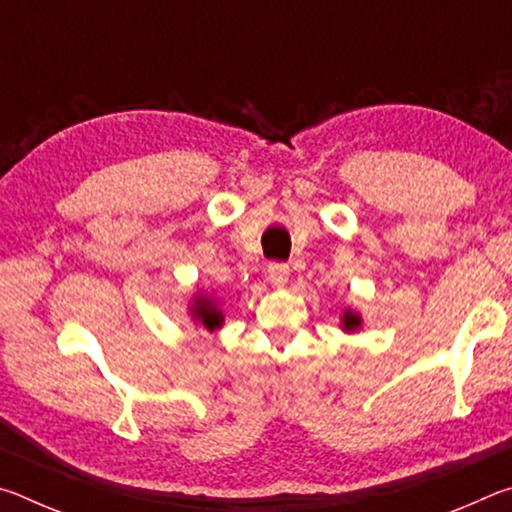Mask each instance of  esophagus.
I'll return each mask as SVG.
<instances>
[{
	"instance_id": "esophagus-1",
	"label": "esophagus",
	"mask_w": 512,
	"mask_h": 512,
	"mask_svg": "<svg viewBox=\"0 0 512 512\" xmlns=\"http://www.w3.org/2000/svg\"><path fill=\"white\" fill-rule=\"evenodd\" d=\"M266 275H268V280H271V284H275V287H284L289 280V266L284 262H273V264H268Z\"/></svg>"
}]
</instances>
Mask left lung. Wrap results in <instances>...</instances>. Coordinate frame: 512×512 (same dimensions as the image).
<instances>
[{
  "label": "left lung",
  "instance_id": "left-lung-1",
  "mask_svg": "<svg viewBox=\"0 0 512 512\" xmlns=\"http://www.w3.org/2000/svg\"><path fill=\"white\" fill-rule=\"evenodd\" d=\"M359 323H361V318L357 316V314H352V311H345V316H343V327L345 329H357L359 327Z\"/></svg>",
  "mask_w": 512,
  "mask_h": 512
}]
</instances>
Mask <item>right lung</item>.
<instances>
[{
  "mask_svg": "<svg viewBox=\"0 0 512 512\" xmlns=\"http://www.w3.org/2000/svg\"><path fill=\"white\" fill-rule=\"evenodd\" d=\"M194 316H196V320H201L207 329H214L221 325V314L216 311V307L207 298H196Z\"/></svg>",
  "mask_w": 512,
  "mask_h": 512,
  "instance_id": "right-lung-1",
  "label": "right lung"
}]
</instances>
